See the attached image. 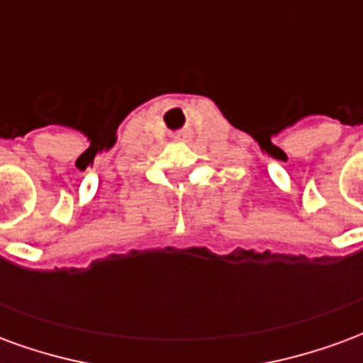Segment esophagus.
<instances>
[{
	"mask_svg": "<svg viewBox=\"0 0 363 363\" xmlns=\"http://www.w3.org/2000/svg\"><path fill=\"white\" fill-rule=\"evenodd\" d=\"M189 138H190L189 130H181V132L177 134V140H189Z\"/></svg>",
	"mask_w": 363,
	"mask_h": 363,
	"instance_id": "obj_1",
	"label": "esophagus"
}]
</instances>
